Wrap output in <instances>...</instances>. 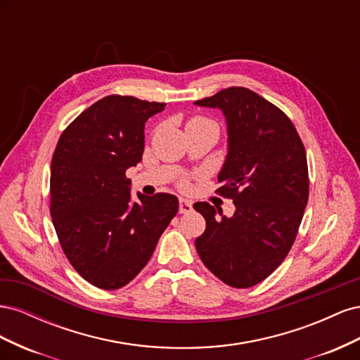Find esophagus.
Listing matches in <instances>:
<instances>
[{"label":"esophagus","mask_w":360,"mask_h":360,"mask_svg":"<svg viewBox=\"0 0 360 360\" xmlns=\"http://www.w3.org/2000/svg\"><path fill=\"white\" fill-rule=\"evenodd\" d=\"M179 212L181 214H186V213H191L192 212V202L189 200H180L179 201Z\"/></svg>","instance_id":"esophagus-1"}]
</instances>
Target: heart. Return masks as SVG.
<instances>
[{"mask_svg": "<svg viewBox=\"0 0 360 360\" xmlns=\"http://www.w3.org/2000/svg\"><path fill=\"white\" fill-rule=\"evenodd\" d=\"M201 123H212V122H209V120H204V118H201V117H195V118H192V120H191L188 126H192V124H201ZM180 184H181V188H188V180H183Z\"/></svg>", "mask_w": 360, "mask_h": 360, "instance_id": "1", "label": "heart"}]
</instances>
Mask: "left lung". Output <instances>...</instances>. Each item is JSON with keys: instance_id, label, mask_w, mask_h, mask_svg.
I'll return each mask as SVG.
<instances>
[{"instance_id": "1", "label": "left lung", "mask_w": 360, "mask_h": 360, "mask_svg": "<svg viewBox=\"0 0 360 360\" xmlns=\"http://www.w3.org/2000/svg\"><path fill=\"white\" fill-rule=\"evenodd\" d=\"M195 105L225 115L228 155L216 192L236 205L226 217L195 202L205 219L195 246L226 285L252 287L274 274L296 240L309 195L307 151L291 120L252 90L230 86Z\"/></svg>"}]
</instances>
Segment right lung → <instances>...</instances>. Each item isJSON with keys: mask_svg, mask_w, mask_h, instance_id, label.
Returning a JSON list of instances; mask_svg holds the SVG:
<instances>
[{"mask_svg": "<svg viewBox=\"0 0 360 360\" xmlns=\"http://www.w3.org/2000/svg\"><path fill=\"white\" fill-rule=\"evenodd\" d=\"M167 103L106 96L61 134L51 163V216L60 245L91 285L129 284L177 214L171 193L130 197L126 169L144 153L146 122Z\"/></svg>", "mask_w": 360, "mask_h": 360, "instance_id": "right-lung-1", "label": "right lung"}]
</instances>
